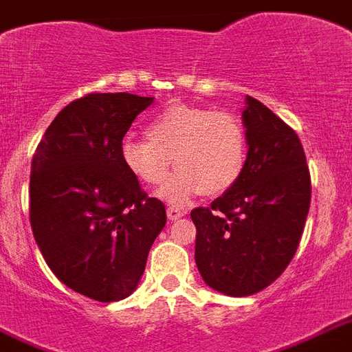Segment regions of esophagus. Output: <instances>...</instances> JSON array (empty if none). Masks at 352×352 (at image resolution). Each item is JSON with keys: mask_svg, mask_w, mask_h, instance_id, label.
I'll list each match as a JSON object with an SVG mask.
<instances>
[{"mask_svg": "<svg viewBox=\"0 0 352 352\" xmlns=\"http://www.w3.org/2000/svg\"><path fill=\"white\" fill-rule=\"evenodd\" d=\"M168 219L171 221H175V219L182 218V216H186V212L182 210V208H177V206H168Z\"/></svg>", "mask_w": 352, "mask_h": 352, "instance_id": "1", "label": "esophagus"}]
</instances>
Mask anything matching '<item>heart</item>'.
I'll list each match as a JSON object with an SVG mask.
<instances>
[{"instance_id":"b5f03b06","label":"heart","mask_w":352,"mask_h":352,"mask_svg":"<svg viewBox=\"0 0 352 352\" xmlns=\"http://www.w3.org/2000/svg\"><path fill=\"white\" fill-rule=\"evenodd\" d=\"M147 138H123L120 158L142 184L164 181L170 164L179 170L158 190L171 205L195 195H219L234 186L248 162V136L234 114L194 104H171L147 122Z\"/></svg>"}]
</instances>
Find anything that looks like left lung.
I'll list each match as a JSON object with an SVG mask.
<instances>
[{"mask_svg": "<svg viewBox=\"0 0 352 352\" xmlns=\"http://www.w3.org/2000/svg\"><path fill=\"white\" fill-rule=\"evenodd\" d=\"M248 162L234 186L192 210L195 264L219 294L248 297L292 262L310 208V171L301 140L258 99L245 96Z\"/></svg>", "mask_w": 352, "mask_h": 352, "instance_id": "1", "label": "left lung"}]
</instances>
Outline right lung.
I'll list each match as a JSON object with an SVG mask.
<instances>
[{
  "label": "right lung",
  "mask_w": 352,
  "mask_h": 352,
  "mask_svg": "<svg viewBox=\"0 0 352 352\" xmlns=\"http://www.w3.org/2000/svg\"><path fill=\"white\" fill-rule=\"evenodd\" d=\"M155 98L88 94L58 112L31 162L29 216L55 277L94 301H122L138 288L153 241L166 225L123 166L120 146Z\"/></svg>",
  "instance_id": "add662e5"
}]
</instances>
